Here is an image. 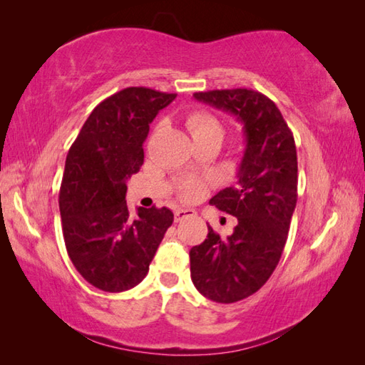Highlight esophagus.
<instances>
[{
	"label": "esophagus",
	"instance_id": "obj_1",
	"mask_svg": "<svg viewBox=\"0 0 365 365\" xmlns=\"http://www.w3.org/2000/svg\"><path fill=\"white\" fill-rule=\"evenodd\" d=\"M196 212L191 210V208H177V210L174 212V220L175 222H180L183 220L190 218V216H195Z\"/></svg>",
	"mask_w": 365,
	"mask_h": 365
}]
</instances>
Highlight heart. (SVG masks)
Returning <instances> with one entry per match:
<instances>
[{
    "label": "heart",
    "mask_w": 365,
    "mask_h": 365,
    "mask_svg": "<svg viewBox=\"0 0 365 365\" xmlns=\"http://www.w3.org/2000/svg\"><path fill=\"white\" fill-rule=\"evenodd\" d=\"M187 127L195 139L208 135H224L222 123L205 111H195L187 118ZM202 192V183L197 180H187L182 185V197L187 200H195Z\"/></svg>",
    "instance_id": "1"
}]
</instances>
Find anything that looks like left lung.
<instances>
[{
  "label": "left lung",
  "mask_w": 365,
  "mask_h": 365,
  "mask_svg": "<svg viewBox=\"0 0 365 365\" xmlns=\"http://www.w3.org/2000/svg\"><path fill=\"white\" fill-rule=\"evenodd\" d=\"M195 98L234 114L246 138L237 185L210 199L238 224L226 238L208 226L205 242L190 251L199 293L229 304L257 292L281 259L298 199L297 147L273 100L257 91L216 89Z\"/></svg>",
  "instance_id": "1"
}]
</instances>
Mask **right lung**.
Masks as SVG:
<instances>
[{
	"label": "right lung",
	"instance_id": "add662e5",
	"mask_svg": "<svg viewBox=\"0 0 365 365\" xmlns=\"http://www.w3.org/2000/svg\"><path fill=\"white\" fill-rule=\"evenodd\" d=\"M175 97L149 88L115 92L94 108L67 153L59 190L67 254L103 292L141 282L174 221L166 207H139L130 215L125 180L143 166L150 122Z\"/></svg>",
	"mask_w": 365,
	"mask_h": 365
}]
</instances>
